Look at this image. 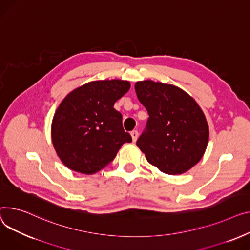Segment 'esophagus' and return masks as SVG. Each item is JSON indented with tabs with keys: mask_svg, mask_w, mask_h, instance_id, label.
Returning a JSON list of instances; mask_svg holds the SVG:
<instances>
[{
	"mask_svg": "<svg viewBox=\"0 0 250 250\" xmlns=\"http://www.w3.org/2000/svg\"><path fill=\"white\" fill-rule=\"evenodd\" d=\"M130 136H131V139H132V142H136L139 138V132L138 130H132L130 131Z\"/></svg>",
	"mask_w": 250,
	"mask_h": 250,
	"instance_id": "obj_1",
	"label": "esophagus"
}]
</instances>
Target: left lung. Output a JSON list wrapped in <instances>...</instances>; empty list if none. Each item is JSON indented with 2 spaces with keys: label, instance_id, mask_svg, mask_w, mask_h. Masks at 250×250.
Segmentation results:
<instances>
[{
  "label": "left lung",
  "instance_id": "obj_1",
  "mask_svg": "<svg viewBox=\"0 0 250 250\" xmlns=\"http://www.w3.org/2000/svg\"><path fill=\"white\" fill-rule=\"evenodd\" d=\"M135 89L148 120L137 146L161 172L179 175L200 161L209 141L205 114L195 99L178 86L138 81Z\"/></svg>",
  "mask_w": 250,
  "mask_h": 250
}]
</instances>
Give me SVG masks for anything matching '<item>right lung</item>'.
Returning a JSON list of instances; mask_svg holds the SVG:
<instances>
[{
	"label": "right lung",
	"mask_w": 250,
	"mask_h": 250,
	"mask_svg": "<svg viewBox=\"0 0 250 250\" xmlns=\"http://www.w3.org/2000/svg\"><path fill=\"white\" fill-rule=\"evenodd\" d=\"M129 87L126 80H96L65 96L53 116L51 138L68 169L95 174L115 158L125 143L131 142L121 112L113 107Z\"/></svg>",
	"instance_id": "1"
}]
</instances>
